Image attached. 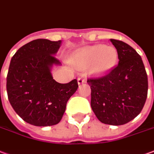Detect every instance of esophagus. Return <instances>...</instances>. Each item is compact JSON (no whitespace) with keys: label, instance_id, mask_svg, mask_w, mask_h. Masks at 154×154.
Returning a JSON list of instances; mask_svg holds the SVG:
<instances>
[{"label":"esophagus","instance_id":"esophagus-1","mask_svg":"<svg viewBox=\"0 0 154 154\" xmlns=\"http://www.w3.org/2000/svg\"><path fill=\"white\" fill-rule=\"evenodd\" d=\"M77 82H78V84H82V83H84L86 82V79L83 78V77H78L77 78Z\"/></svg>","mask_w":154,"mask_h":154}]
</instances>
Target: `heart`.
Masks as SVG:
<instances>
[{
  "instance_id": "heart-1",
  "label": "heart",
  "mask_w": 154,
  "mask_h": 154,
  "mask_svg": "<svg viewBox=\"0 0 154 154\" xmlns=\"http://www.w3.org/2000/svg\"><path fill=\"white\" fill-rule=\"evenodd\" d=\"M73 61L79 66H92L98 73H107L117 63L118 51L112 47L96 45L77 52Z\"/></svg>"
}]
</instances>
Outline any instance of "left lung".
Wrapping results in <instances>:
<instances>
[{"mask_svg": "<svg viewBox=\"0 0 154 154\" xmlns=\"http://www.w3.org/2000/svg\"><path fill=\"white\" fill-rule=\"evenodd\" d=\"M118 51V65L105 76L88 78L91 107L100 122L122 125L141 112L148 96V76L143 62L128 44L110 39Z\"/></svg>", "mask_w": 154, "mask_h": 154, "instance_id": "left-lung-1", "label": "left lung"}]
</instances>
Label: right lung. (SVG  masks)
I'll return each mask as SVG.
<instances>
[{
	"label": "right lung",
	"instance_id": "1",
	"mask_svg": "<svg viewBox=\"0 0 154 154\" xmlns=\"http://www.w3.org/2000/svg\"><path fill=\"white\" fill-rule=\"evenodd\" d=\"M61 42L34 40L19 48L11 60L6 77L8 99L17 114L32 125L57 124L78 88L77 79L62 84L51 76L52 66L61 64L54 56Z\"/></svg>",
	"mask_w": 154,
	"mask_h": 154
}]
</instances>
